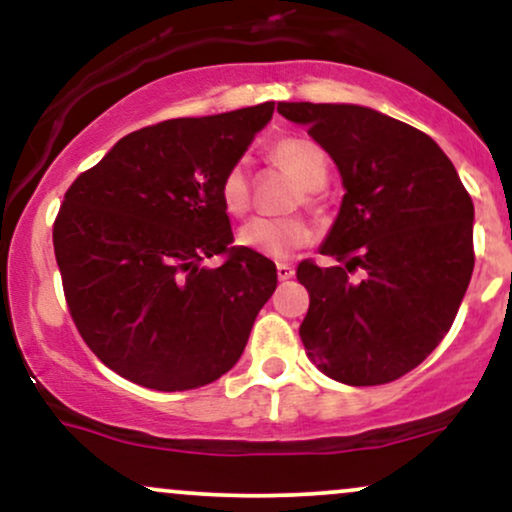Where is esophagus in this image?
<instances>
[{
	"label": "esophagus",
	"mask_w": 512,
	"mask_h": 512,
	"mask_svg": "<svg viewBox=\"0 0 512 512\" xmlns=\"http://www.w3.org/2000/svg\"><path fill=\"white\" fill-rule=\"evenodd\" d=\"M293 274H296V269H293L291 264H286V262H279V264H276V276H279L281 281L291 279Z\"/></svg>",
	"instance_id": "34e87169"
}]
</instances>
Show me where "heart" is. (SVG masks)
Listing matches in <instances>:
<instances>
[{
    "label": "heart",
    "mask_w": 512,
    "mask_h": 512,
    "mask_svg": "<svg viewBox=\"0 0 512 512\" xmlns=\"http://www.w3.org/2000/svg\"><path fill=\"white\" fill-rule=\"evenodd\" d=\"M274 161L289 168L298 180L308 187V197H315V190H320L330 175V158L320 144L310 139H284L272 146ZM221 207L226 214L240 216L245 214L250 204V187H248V170L245 163H236L226 170L219 187ZM313 231L303 219H267L257 216L245 223L238 231V245L248 248L262 257L272 260H286L293 250L303 248L308 243Z\"/></svg>",
    "instance_id": "b5f03b06"
}]
</instances>
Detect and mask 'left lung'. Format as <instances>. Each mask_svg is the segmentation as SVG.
<instances>
[{
	"instance_id": "obj_1",
	"label": "left lung",
	"mask_w": 512,
	"mask_h": 512,
	"mask_svg": "<svg viewBox=\"0 0 512 512\" xmlns=\"http://www.w3.org/2000/svg\"><path fill=\"white\" fill-rule=\"evenodd\" d=\"M342 175L320 255L298 264L310 293L301 339L344 385H383L419 366L450 330L474 269V204L443 149L419 129L351 103H279ZM361 266V282L348 272Z\"/></svg>"
}]
</instances>
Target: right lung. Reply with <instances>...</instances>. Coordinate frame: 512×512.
I'll return each instance as SVG.
<instances>
[{"mask_svg":"<svg viewBox=\"0 0 512 512\" xmlns=\"http://www.w3.org/2000/svg\"><path fill=\"white\" fill-rule=\"evenodd\" d=\"M272 113L260 103L137 129L64 195L52 243L69 313L122 378L180 392L238 363L276 267L233 248L219 187ZM214 254L227 260L207 268Z\"/></svg>","mask_w":512,"mask_h":512,"instance_id":"add662e5","label":"right lung"}]
</instances>
